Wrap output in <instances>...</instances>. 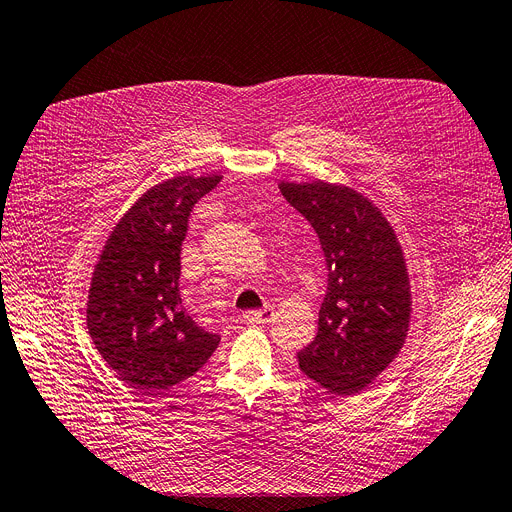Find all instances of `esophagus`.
<instances>
[{"label": "esophagus", "mask_w": 512, "mask_h": 512, "mask_svg": "<svg viewBox=\"0 0 512 512\" xmlns=\"http://www.w3.org/2000/svg\"><path fill=\"white\" fill-rule=\"evenodd\" d=\"M274 316H276V309L272 305H265L263 309L247 311V314H244L242 318H244V322H249V324H268V322L274 320Z\"/></svg>", "instance_id": "obj_1"}]
</instances>
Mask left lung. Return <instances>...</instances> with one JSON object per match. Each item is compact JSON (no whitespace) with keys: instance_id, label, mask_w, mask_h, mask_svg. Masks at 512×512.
<instances>
[{"instance_id":"1","label":"left lung","mask_w":512,"mask_h":512,"mask_svg":"<svg viewBox=\"0 0 512 512\" xmlns=\"http://www.w3.org/2000/svg\"><path fill=\"white\" fill-rule=\"evenodd\" d=\"M278 188L316 230L328 268L318 335L297 353L299 368L332 395H355L408 337L412 295L402 244L358 190L322 180Z\"/></svg>"}]
</instances>
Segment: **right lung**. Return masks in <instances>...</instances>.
Returning a JSON list of instances; mask_svg holds the SVG:
<instances>
[{
    "label": "right lung",
    "instance_id": "1",
    "mask_svg": "<svg viewBox=\"0 0 512 512\" xmlns=\"http://www.w3.org/2000/svg\"><path fill=\"white\" fill-rule=\"evenodd\" d=\"M221 175H175L146 190L106 238L87 295V330L121 381L161 393L203 368L219 335L182 307L180 253L192 207Z\"/></svg>",
    "mask_w": 512,
    "mask_h": 512
}]
</instances>
